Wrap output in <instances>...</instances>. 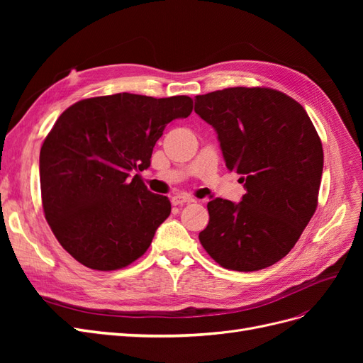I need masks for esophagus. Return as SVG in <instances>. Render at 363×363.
Returning <instances> with one entry per match:
<instances>
[{
	"label": "esophagus",
	"mask_w": 363,
	"mask_h": 363,
	"mask_svg": "<svg viewBox=\"0 0 363 363\" xmlns=\"http://www.w3.org/2000/svg\"><path fill=\"white\" fill-rule=\"evenodd\" d=\"M195 200L192 199V196L189 195H184V194H175L171 196V203L174 206H183V204H189V203H194Z\"/></svg>",
	"instance_id": "esophagus-1"
}]
</instances>
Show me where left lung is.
Wrapping results in <instances>:
<instances>
[{
    "label": "left lung",
    "instance_id": "1",
    "mask_svg": "<svg viewBox=\"0 0 363 363\" xmlns=\"http://www.w3.org/2000/svg\"><path fill=\"white\" fill-rule=\"evenodd\" d=\"M195 112L218 133L225 167L247 194L207 204L200 242L225 269L259 271L283 259L318 206L324 152L303 106L269 87L196 95Z\"/></svg>",
    "mask_w": 363,
    "mask_h": 363
}]
</instances>
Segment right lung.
Here are the masks:
<instances>
[{"label":"right lung","instance_id":"1","mask_svg":"<svg viewBox=\"0 0 363 363\" xmlns=\"http://www.w3.org/2000/svg\"><path fill=\"white\" fill-rule=\"evenodd\" d=\"M192 98L115 94L65 111L40 148L42 207L59 244L82 265L128 267L151 245L171 213L168 196L140 175L171 121L188 118Z\"/></svg>","mask_w":363,"mask_h":363}]
</instances>
